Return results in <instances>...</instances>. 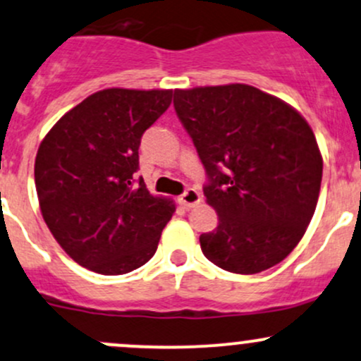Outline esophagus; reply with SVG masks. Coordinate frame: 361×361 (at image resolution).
Wrapping results in <instances>:
<instances>
[{
    "label": "esophagus",
    "mask_w": 361,
    "mask_h": 361,
    "mask_svg": "<svg viewBox=\"0 0 361 361\" xmlns=\"http://www.w3.org/2000/svg\"><path fill=\"white\" fill-rule=\"evenodd\" d=\"M178 200H180V204L185 205V207H187V209L195 207V205L200 202V193L197 192L195 188H188L187 192L181 193L180 199H178Z\"/></svg>",
    "instance_id": "esophagus-1"
}]
</instances>
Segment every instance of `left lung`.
I'll return each instance as SVG.
<instances>
[{
    "label": "left lung",
    "instance_id": "obj_1",
    "mask_svg": "<svg viewBox=\"0 0 361 361\" xmlns=\"http://www.w3.org/2000/svg\"><path fill=\"white\" fill-rule=\"evenodd\" d=\"M173 104L219 217L214 231L200 235L204 255L235 274L286 259L310 224L322 181V156L305 118L245 84L178 89Z\"/></svg>",
    "mask_w": 361,
    "mask_h": 361
}]
</instances>
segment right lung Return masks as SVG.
I'll list each match as a JSON object with an SVG mask.
<instances>
[{"mask_svg":"<svg viewBox=\"0 0 361 361\" xmlns=\"http://www.w3.org/2000/svg\"><path fill=\"white\" fill-rule=\"evenodd\" d=\"M173 90L106 89L59 120L35 157L42 217L71 259L104 276L149 262L174 212L138 171L142 135L171 104Z\"/></svg>","mask_w":361,"mask_h":361,"instance_id":"add662e5","label":"right lung"}]
</instances>
